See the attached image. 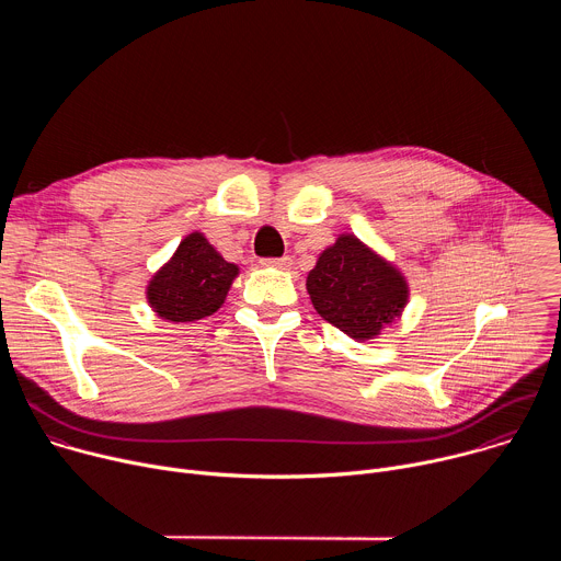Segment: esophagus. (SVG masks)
<instances>
[{
  "instance_id": "obj_1",
  "label": "esophagus",
  "mask_w": 561,
  "mask_h": 561,
  "mask_svg": "<svg viewBox=\"0 0 561 561\" xmlns=\"http://www.w3.org/2000/svg\"><path fill=\"white\" fill-rule=\"evenodd\" d=\"M262 264H264V266L282 268V271H288V268H290V264H293V260H290L288 255H284V257H268V260H262Z\"/></svg>"
}]
</instances>
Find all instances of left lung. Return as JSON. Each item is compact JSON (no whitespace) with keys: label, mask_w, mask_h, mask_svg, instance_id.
Returning <instances> with one entry per match:
<instances>
[{"label":"left lung","mask_w":561,"mask_h":561,"mask_svg":"<svg viewBox=\"0 0 561 561\" xmlns=\"http://www.w3.org/2000/svg\"><path fill=\"white\" fill-rule=\"evenodd\" d=\"M314 310L355 340L379 335L407 306L409 286L357 237L342 234L306 279Z\"/></svg>","instance_id":"8db88e82"}]
</instances>
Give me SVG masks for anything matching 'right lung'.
Returning <instances> with one entry per match:
<instances>
[{
    "mask_svg": "<svg viewBox=\"0 0 561 561\" xmlns=\"http://www.w3.org/2000/svg\"><path fill=\"white\" fill-rule=\"evenodd\" d=\"M234 275L237 266L226 262L202 232H193L148 284V301L171 322H195L224 304Z\"/></svg>",
    "mask_w": 561,
    "mask_h": 561,
    "instance_id": "add662e5",
    "label": "right lung"
}]
</instances>
